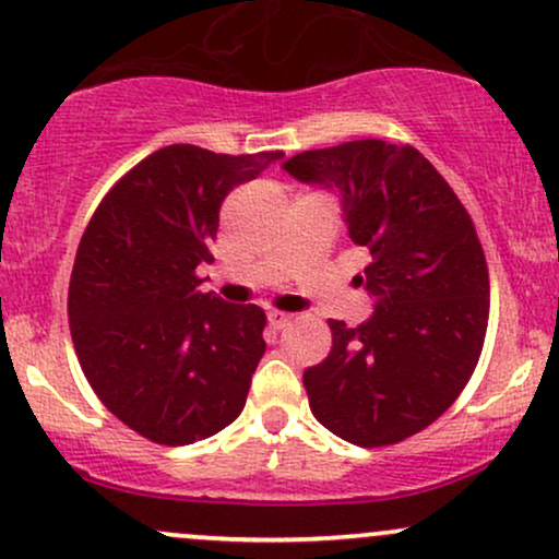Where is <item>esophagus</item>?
<instances>
[{
  "instance_id": "34e87169",
  "label": "esophagus",
  "mask_w": 559,
  "mask_h": 559,
  "mask_svg": "<svg viewBox=\"0 0 559 559\" xmlns=\"http://www.w3.org/2000/svg\"><path fill=\"white\" fill-rule=\"evenodd\" d=\"M293 321V313H285V311H269V324H272V330H285L287 324Z\"/></svg>"
}]
</instances>
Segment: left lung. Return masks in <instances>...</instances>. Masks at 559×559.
Listing matches in <instances>:
<instances>
[{
    "label": "left lung",
    "instance_id": "left-lung-1",
    "mask_svg": "<svg viewBox=\"0 0 559 559\" xmlns=\"http://www.w3.org/2000/svg\"><path fill=\"white\" fill-rule=\"evenodd\" d=\"M282 167L337 190L347 235L371 253L356 280L373 317L356 330L330 319V356L304 373L311 413L358 448L403 442L455 403L481 356L489 269L474 222L413 146L369 138Z\"/></svg>",
    "mask_w": 559,
    "mask_h": 559
}]
</instances>
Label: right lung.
<instances>
[{
	"label": "right lung",
	"mask_w": 559,
	"mask_h": 559,
	"mask_svg": "<svg viewBox=\"0 0 559 559\" xmlns=\"http://www.w3.org/2000/svg\"><path fill=\"white\" fill-rule=\"evenodd\" d=\"M282 151L214 154L175 143L122 175L85 227L68 319L91 390L156 444H193L229 426L264 356L266 313L201 293L219 206Z\"/></svg>",
	"instance_id": "obj_1"
}]
</instances>
